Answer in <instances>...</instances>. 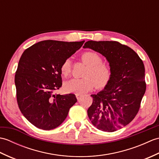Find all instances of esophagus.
I'll list each match as a JSON object with an SVG mask.
<instances>
[{"label":"esophagus","mask_w":159,"mask_h":159,"mask_svg":"<svg viewBox=\"0 0 159 159\" xmlns=\"http://www.w3.org/2000/svg\"><path fill=\"white\" fill-rule=\"evenodd\" d=\"M81 95H80V94H76V98H77V100H80V98H81Z\"/></svg>","instance_id":"esophagus-1"}]
</instances>
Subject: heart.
Listing matches in <instances>:
<instances>
[{"mask_svg":"<svg viewBox=\"0 0 159 159\" xmlns=\"http://www.w3.org/2000/svg\"><path fill=\"white\" fill-rule=\"evenodd\" d=\"M81 59L88 66L83 79H73L66 83V89L69 92L83 94L92 90L95 84L98 88L106 86L111 79V69L98 54L87 51L81 55ZM72 70L70 59H66L61 66V72L64 76H68Z\"/></svg>","mask_w":159,"mask_h":159,"instance_id":"1","label":"heart"}]
</instances>
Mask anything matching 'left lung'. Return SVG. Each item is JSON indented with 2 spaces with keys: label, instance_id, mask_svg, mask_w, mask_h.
Returning a JSON list of instances; mask_svg holds the SVG:
<instances>
[{
  "label": "left lung",
  "instance_id": "1",
  "mask_svg": "<svg viewBox=\"0 0 159 159\" xmlns=\"http://www.w3.org/2000/svg\"><path fill=\"white\" fill-rule=\"evenodd\" d=\"M100 53L109 63L111 79L103 90L92 94L87 115L104 132L126 126L136 116L146 92L145 67L134 50L115 41H88L83 46Z\"/></svg>",
  "mask_w": 159,
  "mask_h": 159
}]
</instances>
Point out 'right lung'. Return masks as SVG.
Returning a JSON list of instances; mask_svg holds the SVG:
<instances>
[{"label":"right lung","mask_w":159,"mask_h":159,"mask_svg":"<svg viewBox=\"0 0 159 159\" xmlns=\"http://www.w3.org/2000/svg\"><path fill=\"white\" fill-rule=\"evenodd\" d=\"M85 41L44 40L26 49L15 75L17 102L26 120L49 130L63 123L77 102L74 94H55L62 86L61 66Z\"/></svg>","instance_id":"1"}]
</instances>
